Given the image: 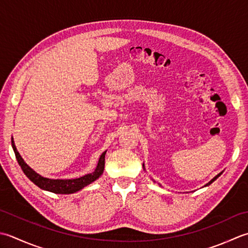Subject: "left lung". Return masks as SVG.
Wrapping results in <instances>:
<instances>
[{"label":"left lung","instance_id":"8db88e82","mask_svg":"<svg viewBox=\"0 0 248 248\" xmlns=\"http://www.w3.org/2000/svg\"><path fill=\"white\" fill-rule=\"evenodd\" d=\"M142 166H143V170H145V168H144V164H143V165H142ZM220 174H221V172H220V173H218V174H217V175H216V176H214V178H213V179H212V180H211V181H210V182H209V183H206V184H205V185H204V187H205V186H209V185H210V184H212V183H213V182H214V181H215V180H216V179H217V178H218V176H219V175H220ZM153 182H155V181H153ZM159 186H161V185H160V184H159Z\"/></svg>","mask_w":248,"mask_h":248}]
</instances>
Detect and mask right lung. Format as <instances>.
I'll use <instances>...</instances> for the list:
<instances>
[{
	"instance_id": "obj_1",
	"label": "right lung",
	"mask_w": 248,
	"mask_h": 248,
	"mask_svg": "<svg viewBox=\"0 0 248 248\" xmlns=\"http://www.w3.org/2000/svg\"><path fill=\"white\" fill-rule=\"evenodd\" d=\"M12 146H13L15 155H16L18 164L20 167H21L24 174L27 175L35 185L38 186L39 188L47 191H51V193H54V194L68 195V194L77 193L78 190L82 189L83 187H85V186H88L91 183H93V182L97 180L104 172L105 155L107 151H105V152L100 155L97 166H96V168L92 173H88L77 179H49V178H45V176L37 173L36 171H34L31 167L25 163L24 159L21 157V155H20L17 151L16 145H15L14 138H12Z\"/></svg>"
}]
</instances>
